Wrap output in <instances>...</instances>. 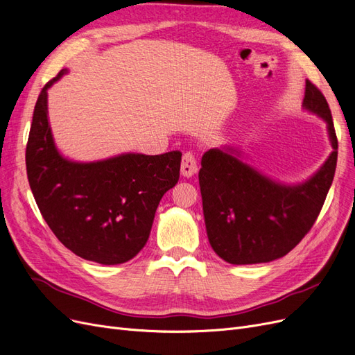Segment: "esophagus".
Listing matches in <instances>:
<instances>
[{"label": "esophagus", "mask_w": 355, "mask_h": 355, "mask_svg": "<svg viewBox=\"0 0 355 355\" xmlns=\"http://www.w3.org/2000/svg\"><path fill=\"white\" fill-rule=\"evenodd\" d=\"M198 171V163L197 158L192 153H185L184 157H182V164H180V173L185 178L194 176Z\"/></svg>", "instance_id": "obj_1"}]
</instances>
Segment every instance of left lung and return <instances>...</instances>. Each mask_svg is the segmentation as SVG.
Segmentation results:
<instances>
[{"label": "left lung", "instance_id": "obj_1", "mask_svg": "<svg viewBox=\"0 0 355 355\" xmlns=\"http://www.w3.org/2000/svg\"><path fill=\"white\" fill-rule=\"evenodd\" d=\"M304 106L327 123L333 153L305 184H275L232 155L210 149L198 173L207 237L225 262H271L295 249L313 228L333 182L338 137L324 94L306 80Z\"/></svg>", "mask_w": 355, "mask_h": 355}]
</instances>
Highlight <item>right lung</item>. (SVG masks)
Segmentation results:
<instances>
[{"mask_svg":"<svg viewBox=\"0 0 355 355\" xmlns=\"http://www.w3.org/2000/svg\"><path fill=\"white\" fill-rule=\"evenodd\" d=\"M42 87L26 144V173L37 206L58 240L85 261L124 263L144 249L155 210L179 180L180 151L124 154L98 163H72L53 142Z\"/></svg>","mask_w":355,"mask_h":355,"instance_id":"obj_1","label":"right lung"}]
</instances>
